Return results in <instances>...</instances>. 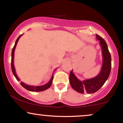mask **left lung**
Returning <instances> with one entry per match:
<instances>
[{"instance_id": "8db88e82", "label": "left lung", "mask_w": 123, "mask_h": 123, "mask_svg": "<svg viewBox=\"0 0 123 123\" xmlns=\"http://www.w3.org/2000/svg\"><path fill=\"white\" fill-rule=\"evenodd\" d=\"M96 35L97 39L99 40L100 45L102 47L103 60L101 72L94 78L84 81L79 80L73 73L72 70L70 72L69 81L70 86L75 91L81 94H84V92L88 94H92L97 92L102 87L108 79L111 71V55L109 51L107 44L103 38L98 35Z\"/></svg>"}]
</instances>
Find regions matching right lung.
I'll return each instance as SVG.
<instances>
[{
    "label": "right lung",
    "mask_w": 123,
    "mask_h": 123,
    "mask_svg": "<svg viewBox=\"0 0 123 123\" xmlns=\"http://www.w3.org/2000/svg\"><path fill=\"white\" fill-rule=\"evenodd\" d=\"M22 35H21L20 36H19V37L17 38V39L16 41H15V45H14V46L13 47V48H12V62H11L12 69V73H13V74L14 75L15 77L16 78V79L18 81H19V79L18 78L17 75L16 73H15L14 66V51H15V47H16V45H17V42H18V40H19V39L20 38V37L21 36H22ZM53 75H52V77H51V78L50 81H49V82L47 83V84H44V85L40 86H29V85H27V84H25V83H24L23 82H22V81H21V82L20 83V84H21V85L24 87V88L26 89V90H29V91H33V92H35V91H36V92H39V91H44V90H47V89L49 88V87H50V86H51L52 82H53Z\"/></svg>",
    "instance_id": "obj_1"
}]
</instances>
